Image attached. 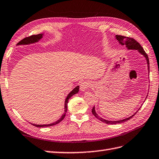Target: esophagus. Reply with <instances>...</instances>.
Here are the masks:
<instances>
[{"label": "esophagus", "mask_w": 159, "mask_h": 159, "mask_svg": "<svg viewBox=\"0 0 159 159\" xmlns=\"http://www.w3.org/2000/svg\"><path fill=\"white\" fill-rule=\"evenodd\" d=\"M90 82L89 81H84V82L80 84V90L81 91H85L90 86Z\"/></svg>", "instance_id": "esophagus-1"}]
</instances>
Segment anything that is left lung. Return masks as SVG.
I'll return each instance as SVG.
<instances>
[{
  "label": "left lung",
  "mask_w": 159,
  "mask_h": 159,
  "mask_svg": "<svg viewBox=\"0 0 159 159\" xmlns=\"http://www.w3.org/2000/svg\"><path fill=\"white\" fill-rule=\"evenodd\" d=\"M116 39L119 41V43H120L121 45H125L126 47L129 50H137L140 53V54H142V55H143L144 57L146 58L147 63H148V70H149V69H150V63H149L148 56L146 52L144 51L143 48L142 46H141V45L138 43V42H137L136 40H135L133 38L122 36V35H118V34L116 35ZM92 113H93V114L95 116V117H96L97 119L100 120L101 122H103L104 123H106V124H110V125L120 124V123L127 121V120H129V119H130L132 117H133L134 115H135V114H136V113H135V114H134V115H132L131 116H130L129 118L121 120L109 121V120H105L103 118H102L100 117L99 116H98V114H97L96 111H95L94 107L93 108V109H92Z\"/></svg>",
  "instance_id": "obj_1"
}]
</instances>
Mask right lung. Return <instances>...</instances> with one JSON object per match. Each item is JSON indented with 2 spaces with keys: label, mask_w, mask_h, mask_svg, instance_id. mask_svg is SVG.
<instances>
[{
  "label": "right lung",
  "mask_w": 159,
  "mask_h": 159,
  "mask_svg": "<svg viewBox=\"0 0 159 159\" xmlns=\"http://www.w3.org/2000/svg\"><path fill=\"white\" fill-rule=\"evenodd\" d=\"M43 37V34H34V35H31L30 37H28L23 39L22 40H21L19 43H17V45H28V44H30V43H35V42H37L39 41ZM79 89H80V86H76L75 89H74L70 93L67 95V97H66V99H65V113L62 116V117L60 118L59 120H58L57 121L54 122V123H52V124H49V125H34V124H32L33 125L37 126V127H45V126H53V125H57L58 124L59 122H61L63 119H64L65 114H66V112L67 111V103H68V101L69 98L71 97L73 95H74L75 94L79 92Z\"/></svg>",
  "instance_id": "1"
}]
</instances>
